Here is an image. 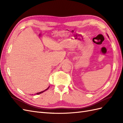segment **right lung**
<instances>
[{
	"instance_id": "add662e5",
	"label": "right lung",
	"mask_w": 123,
	"mask_h": 123,
	"mask_svg": "<svg viewBox=\"0 0 123 123\" xmlns=\"http://www.w3.org/2000/svg\"><path fill=\"white\" fill-rule=\"evenodd\" d=\"M49 87L48 88V89H46V90H44V91H42V92H38V93H36V94H40V93H43V92L44 91H46L47 90H48V89H49Z\"/></svg>"
}]
</instances>
